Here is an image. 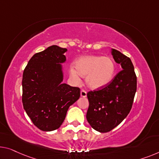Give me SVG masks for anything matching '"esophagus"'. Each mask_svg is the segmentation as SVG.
<instances>
[{"label": "esophagus", "instance_id": "34e87169", "mask_svg": "<svg viewBox=\"0 0 159 159\" xmlns=\"http://www.w3.org/2000/svg\"><path fill=\"white\" fill-rule=\"evenodd\" d=\"M80 96L83 97V98H86L87 96L86 91H84V90H81V91H80Z\"/></svg>", "mask_w": 159, "mask_h": 159}]
</instances>
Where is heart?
Wrapping results in <instances>:
<instances>
[{
    "instance_id": "1",
    "label": "heart",
    "mask_w": 159,
    "mask_h": 159,
    "mask_svg": "<svg viewBox=\"0 0 159 159\" xmlns=\"http://www.w3.org/2000/svg\"><path fill=\"white\" fill-rule=\"evenodd\" d=\"M116 66L109 57L87 56L80 57L75 62V68L70 67V75L76 82L80 76L86 77V84L89 89L98 90L107 86L113 80Z\"/></svg>"
}]
</instances>
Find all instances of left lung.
<instances>
[{
	"label": "left lung",
	"mask_w": 159,
	"mask_h": 159,
	"mask_svg": "<svg viewBox=\"0 0 159 159\" xmlns=\"http://www.w3.org/2000/svg\"><path fill=\"white\" fill-rule=\"evenodd\" d=\"M111 54L122 70L108 86L87 93V120L93 129L101 133L111 131L124 120L131 109L136 91L137 79L131 59L113 48Z\"/></svg>",
	"instance_id": "1"
}]
</instances>
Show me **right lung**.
Returning a JSON list of instances; mask_svg holds the SVG:
<instances>
[{"label":"right lung","instance_id":"obj_1","mask_svg":"<svg viewBox=\"0 0 159 159\" xmlns=\"http://www.w3.org/2000/svg\"><path fill=\"white\" fill-rule=\"evenodd\" d=\"M66 48L53 45L34 54L23 73L22 102L35 126L43 131L58 129L70 106L80 97V89L63 84L61 63Z\"/></svg>","mask_w":159,"mask_h":159}]
</instances>
